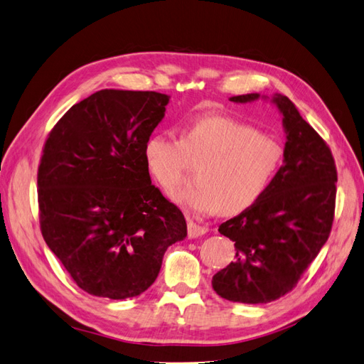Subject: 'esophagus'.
<instances>
[{"mask_svg": "<svg viewBox=\"0 0 364 364\" xmlns=\"http://www.w3.org/2000/svg\"><path fill=\"white\" fill-rule=\"evenodd\" d=\"M206 232H208L206 228H201L193 221H188V235H189V238H198V237L206 234Z\"/></svg>", "mask_w": 364, "mask_h": 364, "instance_id": "34e87169", "label": "esophagus"}]
</instances>
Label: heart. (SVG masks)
<instances>
[{"label": "heart", "instance_id": "heart-1", "mask_svg": "<svg viewBox=\"0 0 364 364\" xmlns=\"http://www.w3.org/2000/svg\"><path fill=\"white\" fill-rule=\"evenodd\" d=\"M188 160L200 164L195 188L172 195L193 215L217 212L237 215L263 197L283 161L277 138L228 115H206L192 121L181 139L156 132L144 144V161L155 181L172 192L183 178Z\"/></svg>", "mask_w": 364, "mask_h": 364}]
</instances>
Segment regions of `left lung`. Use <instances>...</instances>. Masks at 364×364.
<instances>
[{"mask_svg":"<svg viewBox=\"0 0 364 364\" xmlns=\"http://www.w3.org/2000/svg\"><path fill=\"white\" fill-rule=\"evenodd\" d=\"M259 98L271 100L283 115V166L254 206L218 228L235 241L237 259L212 278L221 298L247 304L274 301L296 286L329 238L337 193L331 149L291 100L282 93L229 100L246 105Z\"/></svg>","mask_w":364,"mask_h":364,"instance_id":"8db88e82","label":"left lung"}]
</instances>
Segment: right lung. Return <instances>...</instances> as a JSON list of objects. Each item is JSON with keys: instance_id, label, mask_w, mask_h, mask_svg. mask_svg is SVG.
<instances>
[{"instance_id": "add662e5", "label": "right lung", "mask_w": 364, "mask_h": 364, "mask_svg": "<svg viewBox=\"0 0 364 364\" xmlns=\"http://www.w3.org/2000/svg\"><path fill=\"white\" fill-rule=\"evenodd\" d=\"M158 92L98 90L52 129L38 167L44 241L82 291L143 294L166 249L188 235L181 210L151 181L144 144L164 118Z\"/></svg>"}]
</instances>
